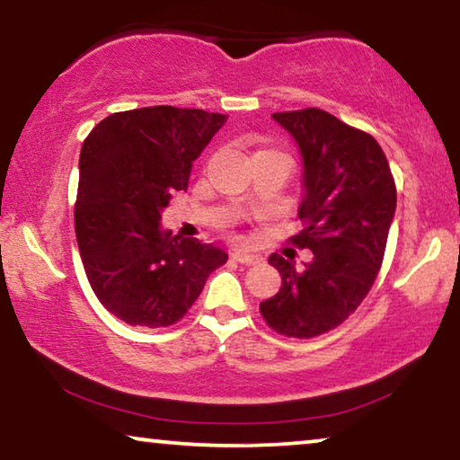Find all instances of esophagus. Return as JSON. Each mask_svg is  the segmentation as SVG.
<instances>
[{
  "label": "esophagus",
  "mask_w": 460,
  "mask_h": 460,
  "mask_svg": "<svg viewBox=\"0 0 460 460\" xmlns=\"http://www.w3.org/2000/svg\"><path fill=\"white\" fill-rule=\"evenodd\" d=\"M231 258L235 262H239V264H256L258 261H261V258H258L256 254H248V252H242V250L233 252Z\"/></svg>",
  "instance_id": "34e87169"
}]
</instances>
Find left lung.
Here are the masks:
<instances>
[{"instance_id":"8db88e82","label":"left lung","mask_w":460,"mask_h":460,"mask_svg":"<svg viewBox=\"0 0 460 460\" xmlns=\"http://www.w3.org/2000/svg\"><path fill=\"white\" fill-rule=\"evenodd\" d=\"M273 119L302 154V231L292 237L313 258L270 254L281 289L261 302L269 327L288 338H314L341 325L373 288L396 212V185L377 141L319 108Z\"/></svg>"}]
</instances>
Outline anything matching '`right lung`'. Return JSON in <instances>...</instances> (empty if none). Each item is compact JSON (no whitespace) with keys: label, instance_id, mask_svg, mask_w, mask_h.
I'll use <instances>...</instances> for the list:
<instances>
[{"label":"right lung","instance_id":"1","mask_svg":"<svg viewBox=\"0 0 460 460\" xmlns=\"http://www.w3.org/2000/svg\"><path fill=\"white\" fill-rule=\"evenodd\" d=\"M227 116L152 106L114 112L83 141L75 231L103 308L128 325L168 327L191 308L227 252L160 225L174 191Z\"/></svg>","mask_w":460,"mask_h":460}]
</instances>
